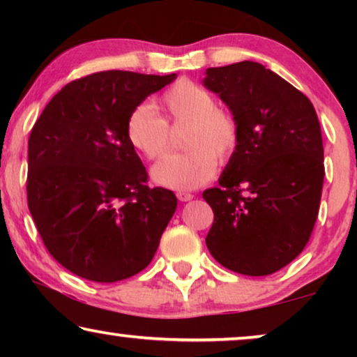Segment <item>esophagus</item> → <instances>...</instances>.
Instances as JSON below:
<instances>
[{
  "label": "esophagus",
  "mask_w": 357,
  "mask_h": 357,
  "mask_svg": "<svg viewBox=\"0 0 357 357\" xmlns=\"http://www.w3.org/2000/svg\"><path fill=\"white\" fill-rule=\"evenodd\" d=\"M177 198L180 199V202H190V199H193V195L188 192H178Z\"/></svg>",
  "instance_id": "esophagus-1"
}]
</instances>
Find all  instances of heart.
I'll list each match as a JSON object with an SVG mask.
<instances>
[{"instance_id": "heart-1", "label": "heart", "mask_w": 357, "mask_h": 357, "mask_svg": "<svg viewBox=\"0 0 357 357\" xmlns=\"http://www.w3.org/2000/svg\"><path fill=\"white\" fill-rule=\"evenodd\" d=\"M174 125H187L182 148L154 165L155 183L172 190H193L211 180L216 164L224 165L241 144V125L231 112L219 109L213 92L192 79H180L160 97ZM130 144L149 160H158L169 149V125L153 105H136L126 120Z\"/></svg>"}]
</instances>
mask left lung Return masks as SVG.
<instances>
[{
	"instance_id": "1",
	"label": "left lung",
	"mask_w": 357,
	"mask_h": 357,
	"mask_svg": "<svg viewBox=\"0 0 357 357\" xmlns=\"http://www.w3.org/2000/svg\"><path fill=\"white\" fill-rule=\"evenodd\" d=\"M204 86L241 125V144L203 192L214 222L208 250L227 270L266 276L309 242L324 187V143L312 102L255 61L208 68Z\"/></svg>"
}]
</instances>
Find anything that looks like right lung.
I'll list each match as a JSON object with an SVG mask.
<instances>
[{"label": "right lung", "instance_id": "1", "mask_svg": "<svg viewBox=\"0 0 357 357\" xmlns=\"http://www.w3.org/2000/svg\"><path fill=\"white\" fill-rule=\"evenodd\" d=\"M175 77L94 73L63 87L33 125L29 211L50 255L84 280L115 282L144 270L174 216L177 198L148 187L126 120Z\"/></svg>", "mask_w": 357, "mask_h": 357}]
</instances>
